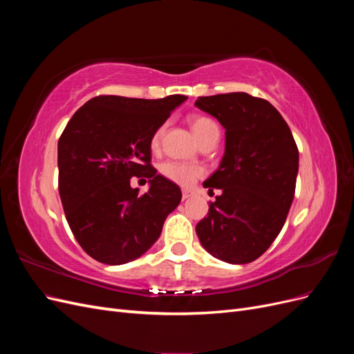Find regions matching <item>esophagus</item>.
<instances>
[{
  "instance_id": "obj_1",
  "label": "esophagus",
  "mask_w": 354,
  "mask_h": 354,
  "mask_svg": "<svg viewBox=\"0 0 354 354\" xmlns=\"http://www.w3.org/2000/svg\"><path fill=\"white\" fill-rule=\"evenodd\" d=\"M181 196H183V199H189L190 196H194V192L189 190V189H183V190H181Z\"/></svg>"
}]
</instances>
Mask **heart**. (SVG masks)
I'll return each mask as SVG.
<instances>
[{
    "label": "heart",
    "mask_w": 354,
    "mask_h": 354,
    "mask_svg": "<svg viewBox=\"0 0 354 354\" xmlns=\"http://www.w3.org/2000/svg\"><path fill=\"white\" fill-rule=\"evenodd\" d=\"M190 127L192 131L195 133L196 138L201 142L203 137H205L212 128H216V122L207 116H192L190 118ZM164 125L159 127L152 136V147H158L160 136H162ZM159 171L165 178L174 181V183L180 186H189L194 183V181L203 176V168L199 164H192V162H183V160H174L169 159L165 160L159 165Z\"/></svg>",
    "instance_id": "1"
}]
</instances>
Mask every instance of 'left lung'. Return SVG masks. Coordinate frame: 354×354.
<instances>
[{
	"label": "left lung",
	"instance_id": "obj_1",
	"mask_svg": "<svg viewBox=\"0 0 354 354\" xmlns=\"http://www.w3.org/2000/svg\"><path fill=\"white\" fill-rule=\"evenodd\" d=\"M196 108L226 130L218 169L203 187L220 189L196 234L211 255L230 264L259 259L281 233L295 194L298 147L269 102L246 93L199 97Z\"/></svg>",
	"mask_w": 354,
	"mask_h": 354
}]
</instances>
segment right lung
I'll list each match as a JSON object with an SVG mask.
<instances>
[{"mask_svg":"<svg viewBox=\"0 0 354 354\" xmlns=\"http://www.w3.org/2000/svg\"><path fill=\"white\" fill-rule=\"evenodd\" d=\"M186 99L97 95L63 130L57 145L62 205L75 239L94 260L118 266L138 259L180 203V187L151 165V143ZM131 176L149 178L146 194L131 187Z\"/></svg>","mask_w":354,"mask_h":354,"instance_id":"1","label":"right lung"}]
</instances>
